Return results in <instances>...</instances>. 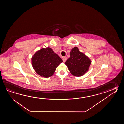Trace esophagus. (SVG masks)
I'll use <instances>...</instances> for the list:
<instances>
[{
    "mask_svg": "<svg viewBox=\"0 0 124 124\" xmlns=\"http://www.w3.org/2000/svg\"><path fill=\"white\" fill-rule=\"evenodd\" d=\"M67 57H63V61L64 62L66 61V60H67Z\"/></svg>",
    "mask_w": 124,
    "mask_h": 124,
    "instance_id": "obj_1",
    "label": "esophagus"
}]
</instances>
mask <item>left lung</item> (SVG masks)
Instances as JSON below:
<instances>
[{"instance_id":"obj_1","label":"left lung","mask_w":124,"mask_h":124,"mask_svg":"<svg viewBox=\"0 0 124 124\" xmlns=\"http://www.w3.org/2000/svg\"><path fill=\"white\" fill-rule=\"evenodd\" d=\"M70 57L66 61L65 64L71 74L75 76H82L89 70L91 61L85 54L80 51L75 46L70 52Z\"/></svg>"}]
</instances>
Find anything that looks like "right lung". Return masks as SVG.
Masks as SVG:
<instances>
[{
	"label": "right lung",
	"instance_id": "add662e5",
	"mask_svg": "<svg viewBox=\"0 0 124 124\" xmlns=\"http://www.w3.org/2000/svg\"><path fill=\"white\" fill-rule=\"evenodd\" d=\"M62 62L59 56L50 47L38 50L31 58L32 65L35 71L44 78L52 76L56 68Z\"/></svg>",
	"mask_w": 124,
	"mask_h": 124
}]
</instances>
